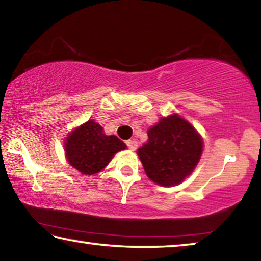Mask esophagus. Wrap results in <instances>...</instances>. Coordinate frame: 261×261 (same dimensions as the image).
Listing matches in <instances>:
<instances>
[{
    "label": "esophagus",
    "mask_w": 261,
    "mask_h": 261,
    "mask_svg": "<svg viewBox=\"0 0 261 261\" xmlns=\"http://www.w3.org/2000/svg\"><path fill=\"white\" fill-rule=\"evenodd\" d=\"M126 146L129 147L131 151H135V149L137 148V146H138V143H137V140H135V139L126 140Z\"/></svg>",
    "instance_id": "esophagus-1"
}]
</instances>
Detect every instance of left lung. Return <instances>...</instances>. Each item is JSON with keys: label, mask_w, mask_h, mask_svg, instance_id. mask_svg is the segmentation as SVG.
Instances as JSON below:
<instances>
[{"label": "left lung", "mask_w": 261, "mask_h": 261, "mask_svg": "<svg viewBox=\"0 0 261 261\" xmlns=\"http://www.w3.org/2000/svg\"><path fill=\"white\" fill-rule=\"evenodd\" d=\"M147 135V143L137 154L149 179L162 187H174L192 174L204 141L191 123L171 114L149 127Z\"/></svg>", "instance_id": "8db88e82"}]
</instances>
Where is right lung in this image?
<instances>
[{
  "mask_svg": "<svg viewBox=\"0 0 261 261\" xmlns=\"http://www.w3.org/2000/svg\"><path fill=\"white\" fill-rule=\"evenodd\" d=\"M126 145L116 136H107L103 127L88 120L68 135L64 141L65 158L70 166L84 175H94L107 167L115 154Z\"/></svg>",
  "mask_w": 261,
  "mask_h": 261,
  "instance_id": "add662e5",
  "label": "right lung"
}]
</instances>
